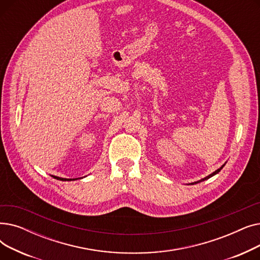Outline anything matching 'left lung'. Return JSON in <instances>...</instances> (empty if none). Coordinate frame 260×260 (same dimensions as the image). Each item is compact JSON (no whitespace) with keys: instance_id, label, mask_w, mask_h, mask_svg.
<instances>
[{"instance_id":"8db88e82","label":"left lung","mask_w":260,"mask_h":260,"mask_svg":"<svg viewBox=\"0 0 260 260\" xmlns=\"http://www.w3.org/2000/svg\"><path fill=\"white\" fill-rule=\"evenodd\" d=\"M222 168H223V166H222V167H221V168H220V169H218V170H217V171H215V172H214V173H212V174H211V175H209V176H207V177H206V178H203V179H201V180H199V181H197V182H194V183H198V182H201V181H204V180H207V179H209V178H211V177H213V176H214V175H216V174H217V173H219V172H220V171H221V169H222ZM194 183H193V184H194Z\"/></svg>"}]
</instances>
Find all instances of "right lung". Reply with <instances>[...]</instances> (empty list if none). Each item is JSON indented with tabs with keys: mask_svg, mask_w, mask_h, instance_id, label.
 Here are the masks:
<instances>
[{
	"mask_svg": "<svg viewBox=\"0 0 260 260\" xmlns=\"http://www.w3.org/2000/svg\"><path fill=\"white\" fill-rule=\"evenodd\" d=\"M53 178H56L58 180H62V181H67V180H76V179H66V178H60V177H57V176H52ZM78 179V178H77Z\"/></svg>",
	"mask_w": 260,
	"mask_h": 260,
	"instance_id": "obj_1",
	"label": "right lung"
}]
</instances>
